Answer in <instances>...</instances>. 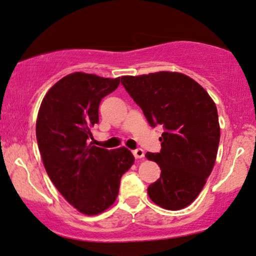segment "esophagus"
<instances>
[{"label":"esophagus","instance_id":"34e87169","mask_svg":"<svg viewBox=\"0 0 256 256\" xmlns=\"http://www.w3.org/2000/svg\"><path fill=\"white\" fill-rule=\"evenodd\" d=\"M133 155H134L136 158H142L144 156V152L141 148H136V150H133Z\"/></svg>","mask_w":256,"mask_h":256}]
</instances>
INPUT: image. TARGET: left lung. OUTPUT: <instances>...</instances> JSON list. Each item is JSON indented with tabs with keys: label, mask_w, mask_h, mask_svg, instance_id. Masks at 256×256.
Here are the masks:
<instances>
[{
	"label": "left lung",
	"mask_w": 256,
	"mask_h": 256,
	"mask_svg": "<svg viewBox=\"0 0 256 256\" xmlns=\"http://www.w3.org/2000/svg\"><path fill=\"white\" fill-rule=\"evenodd\" d=\"M120 82L150 126L164 130L160 152L146 154L161 168V176L148 186V196L168 210L188 207L216 161L220 131L215 104L196 80L178 72L124 76Z\"/></svg>",
	"instance_id": "obj_1"
}]
</instances>
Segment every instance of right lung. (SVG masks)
I'll list each match as a JSON object with an SVG mask.
<instances>
[{
  "mask_svg": "<svg viewBox=\"0 0 256 256\" xmlns=\"http://www.w3.org/2000/svg\"><path fill=\"white\" fill-rule=\"evenodd\" d=\"M120 82L68 74L48 90L38 114L36 140L46 171L68 204L86 215H98L115 202L120 178L134 163L125 147L108 150L88 144L100 102Z\"/></svg>",
  "mask_w": 256,
  "mask_h": 256,
  "instance_id": "1",
  "label": "right lung"
}]
</instances>
